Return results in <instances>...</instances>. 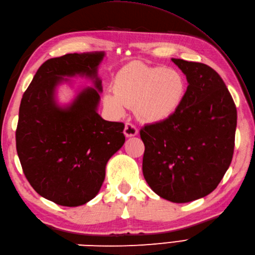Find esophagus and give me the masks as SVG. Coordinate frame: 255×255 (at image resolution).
<instances>
[{"label":"esophagus","mask_w":255,"mask_h":255,"mask_svg":"<svg viewBox=\"0 0 255 255\" xmlns=\"http://www.w3.org/2000/svg\"><path fill=\"white\" fill-rule=\"evenodd\" d=\"M124 133L126 137H134L138 134V128L134 126L133 124L127 123L125 125V129H124Z\"/></svg>","instance_id":"1"}]
</instances>
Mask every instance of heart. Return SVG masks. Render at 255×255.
Masks as SVG:
<instances>
[{
    "label": "heart",
    "mask_w": 255,
    "mask_h": 255,
    "mask_svg": "<svg viewBox=\"0 0 255 255\" xmlns=\"http://www.w3.org/2000/svg\"><path fill=\"white\" fill-rule=\"evenodd\" d=\"M114 91L103 95V104L112 115L123 116L127 106H133L140 121L155 124L167 121L180 110L187 82L176 69L134 61L116 74Z\"/></svg>",
    "instance_id": "obj_1"
}]
</instances>
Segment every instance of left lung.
<instances>
[{
  "label": "left lung",
  "mask_w": 255,
  "mask_h": 255,
  "mask_svg": "<svg viewBox=\"0 0 255 255\" xmlns=\"http://www.w3.org/2000/svg\"><path fill=\"white\" fill-rule=\"evenodd\" d=\"M171 60L185 74L186 96L174 116L144 126L142 172L151 189L172 203L207 196L229 169L235 149L237 108L214 69Z\"/></svg>",
  "instance_id": "1"
}]
</instances>
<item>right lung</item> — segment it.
Listing matches in <instances>:
<instances>
[{
  "label": "right lung",
  "mask_w": 255,
  "mask_h": 255,
  "mask_svg": "<svg viewBox=\"0 0 255 255\" xmlns=\"http://www.w3.org/2000/svg\"><path fill=\"white\" fill-rule=\"evenodd\" d=\"M104 51L68 53L38 69L20 102L16 149L24 174L35 191L61 206L77 207L93 199L105 180L108 160L123 147L125 125L97 113L103 92L99 66ZM89 78L67 105L57 89L70 77Z\"/></svg>",
  "instance_id": "obj_1"
}]
</instances>
